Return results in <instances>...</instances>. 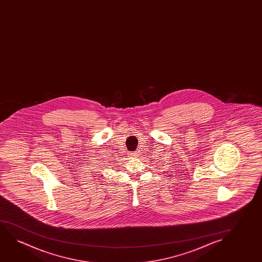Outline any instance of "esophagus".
<instances>
[{
  "mask_svg": "<svg viewBox=\"0 0 262 262\" xmlns=\"http://www.w3.org/2000/svg\"><path fill=\"white\" fill-rule=\"evenodd\" d=\"M139 156H140V152L139 151H135V152L130 153V157H133V158H138Z\"/></svg>",
  "mask_w": 262,
  "mask_h": 262,
  "instance_id": "obj_1",
  "label": "esophagus"
}]
</instances>
